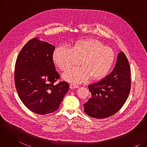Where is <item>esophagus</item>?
Instances as JSON below:
<instances>
[{"instance_id":"34e87169","label":"esophagus","mask_w":147,"mask_h":147,"mask_svg":"<svg viewBox=\"0 0 147 147\" xmlns=\"http://www.w3.org/2000/svg\"><path fill=\"white\" fill-rule=\"evenodd\" d=\"M79 86L78 85H77V84H71L70 85H69V88L70 89H74V88H78Z\"/></svg>"}]
</instances>
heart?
Listing matches in <instances>:
<instances>
[{"label":"heart","mask_w":147,"mask_h":147,"mask_svg":"<svg viewBox=\"0 0 147 147\" xmlns=\"http://www.w3.org/2000/svg\"><path fill=\"white\" fill-rule=\"evenodd\" d=\"M53 60L61 71H65L79 60V67L69 69L63 74L64 80L82 83L89 78L92 80L102 78L109 72L115 60L113 50L96 39L81 40L68 48L60 46L53 53Z\"/></svg>","instance_id":"b5f03b06"}]
</instances>
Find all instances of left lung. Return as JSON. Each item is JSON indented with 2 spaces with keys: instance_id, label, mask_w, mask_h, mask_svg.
Returning a JSON list of instances; mask_svg holds the SVG:
<instances>
[{
  "instance_id": "obj_1",
  "label": "left lung",
  "mask_w": 147,
  "mask_h": 147,
  "mask_svg": "<svg viewBox=\"0 0 147 147\" xmlns=\"http://www.w3.org/2000/svg\"><path fill=\"white\" fill-rule=\"evenodd\" d=\"M88 88L91 97L83 104L87 115L101 119L117 113L126 102L131 88L130 67L125 54L120 52L113 71Z\"/></svg>"
}]
</instances>
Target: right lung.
Instances as JSON below:
<instances>
[{
	"instance_id": "obj_1",
	"label": "right lung",
	"mask_w": 147,
	"mask_h": 147,
	"mask_svg": "<svg viewBox=\"0 0 147 147\" xmlns=\"http://www.w3.org/2000/svg\"><path fill=\"white\" fill-rule=\"evenodd\" d=\"M55 46L34 38L23 47L15 65V88L21 101L34 113L43 115L59 109L69 89L53 61Z\"/></svg>"
}]
</instances>
